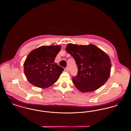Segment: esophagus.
Returning <instances> with one entry per match:
<instances>
[{
	"label": "esophagus",
	"instance_id": "1",
	"mask_svg": "<svg viewBox=\"0 0 131 131\" xmlns=\"http://www.w3.org/2000/svg\"><path fill=\"white\" fill-rule=\"evenodd\" d=\"M65 70H66V71H67V72H69V69L68 67H67V68H65Z\"/></svg>",
	"mask_w": 131,
	"mask_h": 131
}]
</instances>
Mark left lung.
<instances>
[{
  "label": "left lung",
  "instance_id": "left-lung-1",
  "mask_svg": "<svg viewBox=\"0 0 131 131\" xmlns=\"http://www.w3.org/2000/svg\"><path fill=\"white\" fill-rule=\"evenodd\" d=\"M66 50L75 59L78 74L72 81L81 92H90L99 89L108 80L112 64L109 56L96 46L67 45Z\"/></svg>",
  "mask_w": 131,
  "mask_h": 131
}]
</instances>
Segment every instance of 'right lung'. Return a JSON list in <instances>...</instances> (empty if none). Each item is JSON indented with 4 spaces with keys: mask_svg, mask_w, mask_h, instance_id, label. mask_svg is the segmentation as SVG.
<instances>
[{
    "mask_svg": "<svg viewBox=\"0 0 131 131\" xmlns=\"http://www.w3.org/2000/svg\"><path fill=\"white\" fill-rule=\"evenodd\" d=\"M60 45L42 46L32 50L24 64V73L32 85L47 88L58 80L64 69L54 62Z\"/></svg>",
    "mask_w": 131,
    "mask_h": 131,
    "instance_id": "add662e5",
    "label": "right lung"
}]
</instances>
